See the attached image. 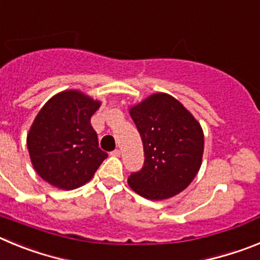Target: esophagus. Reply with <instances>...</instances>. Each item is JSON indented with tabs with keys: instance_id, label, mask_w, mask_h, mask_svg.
<instances>
[{
	"instance_id": "esophagus-1",
	"label": "esophagus",
	"mask_w": 260,
	"mask_h": 260,
	"mask_svg": "<svg viewBox=\"0 0 260 260\" xmlns=\"http://www.w3.org/2000/svg\"><path fill=\"white\" fill-rule=\"evenodd\" d=\"M110 155H112V156H119V155H121V150H119V148H117V150H114L113 152L110 153Z\"/></svg>"
}]
</instances>
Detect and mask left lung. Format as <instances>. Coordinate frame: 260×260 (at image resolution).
Segmentation results:
<instances>
[{
  "mask_svg": "<svg viewBox=\"0 0 260 260\" xmlns=\"http://www.w3.org/2000/svg\"><path fill=\"white\" fill-rule=\"evenodd\" d=\"M128 113L141 134L144 165L127 178L137 194L164 201L180 194L201 169L204 135L201 123L177 99L152 93Z\"/></svg>",
  "mask_w": 260,
  "mask_h": 260,
  "instance_id": "left-lung-1",
  "label": "left lung"
}]
</instances>
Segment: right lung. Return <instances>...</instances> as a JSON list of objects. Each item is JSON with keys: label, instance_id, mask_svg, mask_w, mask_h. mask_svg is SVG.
Wrapping results in <instances>:
<instances>
[{"label": "right lung", "instance_id": "obj_1", "mask_svg": "<svg viewBox=\"0 0 260 260\" xmlns=\"http://www.w3.org/2000/svg\"><path fill=\"white\" fill-rule=\"evenodd\" d=\"M100 105V100L79 89H68L52 96L39 110L27 134V147L32 167L49 185L78 189L108 157L91 126Z\"/></svg>", "mask_w": 260, "mask_h": 260}]
</instances>
